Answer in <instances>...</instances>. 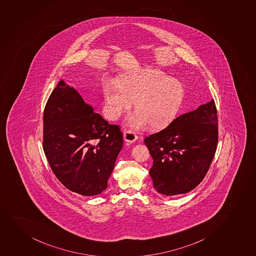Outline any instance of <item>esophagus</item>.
Wrapping results in <instances>:
<instances>
[{"mask_svg": "<svg viewBox=\"0 0 256 256\" xmlns=\"http://www.w3.org/2000/svg\"><path fill=\"white\" fill-rule=\"evenodd\" d=\"M124 139L127 142H136L138 139V134H136L134 132H132V130H124Z\"/></svg>", "mask_w": 256, "mask_h": 256, "instance_id": "obj_1", "label": "esophagus"}]
</instances>
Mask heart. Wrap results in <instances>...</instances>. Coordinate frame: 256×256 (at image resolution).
<instances>
[{
	"label": "heart",
	"instance_id": "1",
	"mask_svg": "<svg viewBox=\"0 0 256 256\" xmlns=\"http://www.w3.org/2000/svg\"><path fill=\"white\" fill-rule=\"evenodd\" d=\"M184 88L178 81L159 70H148L126 76L117 84H108L104 90L108 117L116 120L134 102L136 113L127 118L132 129L148 124L160 129L174 120L183 102Z\"/></svg>",
	"mask_w": 256,
	"mask_h": 256
}]
</instances>
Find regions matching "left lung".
I'll list each match as a JSON object with an SVG mask.
<instances>
[{
    "label": "left lung",
    "instance_id": "8db88e82",
    "mask_svg": "<svg viewBox=\"0 0 256 256\" xmlns=\"http://www.w3.org/2000/svg\"><path fill=\"white\" fill-rule=\"evenodd\" d=\"M218 111L214 100L174 120L145 138L154 159V187L168 196L186 194L206 174L218 145Z\"/></svg>",
    "mask_w": 256,
    "mask_h": 256
}]
</instances>
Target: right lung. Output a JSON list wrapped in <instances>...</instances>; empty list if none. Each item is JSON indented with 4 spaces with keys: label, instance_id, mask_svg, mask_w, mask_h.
<instances>
[{
    "label": "right lung",
    "instance_id": "right-lung-1",
    "mask_svg": "<svg viewBox=\"0 0 256 256\" xmlns=\"http://www.w3.org/2000/svg\"><path fill=\"white\" fill-rule=\"evenodd\" d=\"M123 146L108 124L74 88L60 81L44 110L43 148L56 178L72 192L92 196L107 188Z\"/></svg>",
    "mask_w": 256,
    "mask_h": 256
}]
</instances>
